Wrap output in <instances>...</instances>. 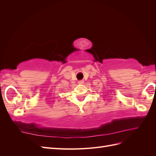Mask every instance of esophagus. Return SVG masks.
I'll return each mask as SVG.
<instances>
[{
  "instance_id": "1",
  "label": "esophagus",
  "mask_w": 156,
  "mask_h": 156,
  "mask_svg": "<svg viewBox=\"0 0 156 156\" xmlns=\"http://www.w3.org/2000/svg\"><path fill=\"white\" fill-rule=\"evenodd\" d=\"M78 83L80 84H83L84 83V81H83V80H80V81H78Z\"/></svg>"
}]
</instances>
